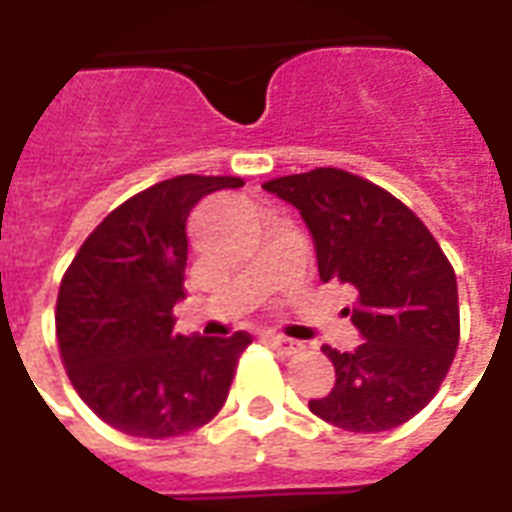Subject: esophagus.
<instances>
[{"mask_svg":"<svg viewBox=\"0 0 512 512\" xmlns=\"http://www.w3.org/2000/svg\"><path fill=\"white\" fill-rule=\"evenodd\" d=\"M268 344H271L279 355H298V352L306 350L304 342H298V339H287V336H279V333H268Z\"/></svg>","mask_w":512,"mask_h":512,"instance_id":"1","label":"esophagus"}]
</instances>
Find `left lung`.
I'll return each mask as SVG.
<instances>
[{
    "mask_svg": "<svg viewBox=\"0 0 512 512\" xmlns=\"http://www.w3.org/2000/svg\"><path fill=\"white\" fill-rule=\"evenodd\" d=\"M263 189L298 208L320 279L358 293L355 309L344 312L363 342L350 352L325 344L336 382L309 410L361 434L407 423L437 393L458 347V287L448 257L401 200L347 170L317 168Z\"/></svg>",
    "mask_w": 512,
    "mask_h": 512,
    "instance_id": "obj_1",
    "label": "left lung"
}]
</instances>
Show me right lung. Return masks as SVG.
Returning <instances> with one entry per match:
<instances>
[{
    "instance_id": "1",
    "label": "right lung",
    "mask_w": 512,
    "mask_h": 512,
    "mask_svg": "<svg viewBox=\"0 0 512 512\" xmlns=\"http://www.w3.org/2000/svg\"><path fill=\"white\" fill-rule=\"evenodd\" d=\"M233 176H176L124 200L94 227L56 298V336L70 382L105 423L165 439L206 426L230 391L241 352L233 336L173 333L184 301L187 217Z\"/></svg>"
}]
</instances>
